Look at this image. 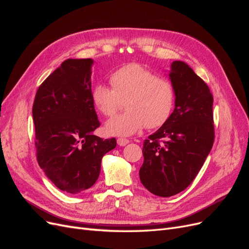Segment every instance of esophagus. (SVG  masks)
I'll return each mask as SVG.
<instances>
[{
  "label": "esophagus",
  "mask_w": 249,
  "mask_h": 249,
  "mask_svg": "<svg viewBox=\"0 0 249 249\" xmlns=\"http://www.w3.org/2000/svg\"><path fill=\"white\" fill-rule=\"evenodd\" d=\"M130 142V140L129 139H126V138H118L117 139V144L119 145V146H124V145H126L127 143Z\"/></svg>",
  "instance_id": "34e87169"
}]
</instances>
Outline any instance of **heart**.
Here are the masks:
<instances>
[{"label":"heart","instance_id":"b5f03b06","mask_svg":"<svg viewBox=\"0 0 249 249\" xmlns=\"http://www.w3.org/2000/svg\"><path fill=\"white\" fill-rule=\"evenodd\" d=\"M111 87L96 84L91 91L94 107L105 116L114 115L124 100L125 112L111 118L106 124L109 134L130 136L143 127L157 129L169 119L176 104L172 83L157 77L139 63H129L113 71Z\"/></svg>","mask_w":249,"mask_h":249}]
</instances>
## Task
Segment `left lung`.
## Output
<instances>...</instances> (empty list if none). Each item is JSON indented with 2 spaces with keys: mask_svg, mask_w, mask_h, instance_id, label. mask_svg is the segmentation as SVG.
Returning a JSON list of instances; mask_svg holds the SVG:
<instances>
[{
  "mask_svg": "<svg viewBox=\"0 0 249 249\" xmlns=\"http://www.w3.org/2000/svg\"><path fill=\"white\" fill-rule=\"evenodd\" d=\"M176 107L169 119L143 142L139 170L142 185L157 196L185 190L205 163L215 131L213 95L208 85L182 61L171 64Z\"/></svg>",
  "mask_w": 249,
  "mask_h": 249,
  "instance_id": "obj_1",
  "label": "left lung"
}]
</instances>
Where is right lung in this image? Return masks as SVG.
I'll use <instances>...</instances> for the list:
<instances>
[{
	"label": "right lung",
	"instance_id": "1",
	"mask_svg": "<svg viewBox=\"0 0 249 249\" xmlns=\"http://www.w3.org/2000/svg\"><path fill=\"white\" fill-rule=\"evenodd\" d=\"M91 59H67L37 89L32 114L36 158L58 189L78 194L94 185L116 139L93 135L101 125L91 99Z\"/></svg>",
	"mask_w": 249,
	"mask_h": 249
}]
</instances>
